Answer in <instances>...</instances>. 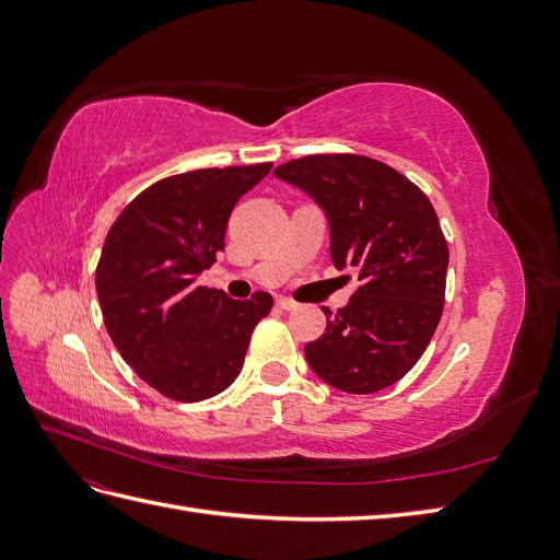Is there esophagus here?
Wrapping results in <instances>:
<instances>
[{
    "mask_svg": "<svg viewBox=\"0 0 560 560\" xmlns=\"http://www.w3.org/2000/svg\"><path fill=\"white\" fill-rule=\"evenodd\" d=\"M276 306L282 308V311H296L299 303L292 301V299H287V296H278V299H276Z\"/></svg>",
    "mask_w": 560,
    "mask_h": 560,
    "instance_id": "1",
    "label": "esophagus"
}]
</instances>
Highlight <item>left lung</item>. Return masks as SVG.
<instances>
[{"label":"left lung","instance_id":"1","mask_svg":"<svg viewBox=\"0 0 560 560\" xmlns=\"http://www.w3.org/2000/svg\"><path fill=\"white\" fill-rule=\"evenodd\" d=\"M327 212L331 261L358 270L348 306L306 346L315 374L350 395L404 378L444 313L448 245L430 198L395 167L360 154H313L273 171Z\"/></svg>","mask_w":560,"mask_h":560}]
</instances>
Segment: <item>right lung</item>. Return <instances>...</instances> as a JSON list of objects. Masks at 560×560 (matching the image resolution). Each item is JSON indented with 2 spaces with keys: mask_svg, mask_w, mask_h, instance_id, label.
Masks as SVG:
<instances>
[{
  "mask_svg": "<svg viewBox=\"0 0 560 560\" xmlns=\"http://www.w3.org/2000/svg\"><path fill=\"white\" fill-rule=\"evenodd\" d=\"M273 163L165 177L112 224L95 270L105 327L135 374L167 399L202 401L238 378L273 296L247 301L196 284L224 249L235 202Z\"/></svg>",
  "mask_w": 560,
  "mask_h": 560,
  "instance_id": "add662e5",
  "label": "right lung"
}]
</instances>
